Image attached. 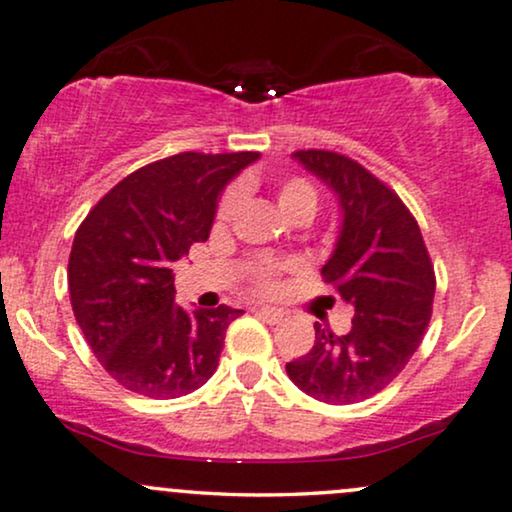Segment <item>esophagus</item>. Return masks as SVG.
Masks as SVG:
<instances>
[{
	"label": "esophagus",
	"mask_w": 512,
	"mask_h": 512,
	"mask_svg": "<svg viewBox=\"0 0 512 512\" xmlns=\"http://www.w3.org/2000/svg\"><path fill=\"white\" fill-rule=\"evenodd\" d=\"M255 314L267 323H281L283 316H286V312H283V309H278V307H257Z\"/></svg>",
	"instance_id": "34e87169"
}]
</instances>
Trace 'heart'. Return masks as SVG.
Segmentation results:
<instances>
[{
    "label": "heart",
    "mask_w": 512,
    "mask_h": 512,
    "mask_svg": "<svg viewBox=\"0 0 512 512\" xmlns=\"http://www.w3.org/2000/svg\"><path fill=\"white\" fill-rule=\"evenodd\" d=\"M241 198H243V191L238 189V186L236 189L226 191V196L222 198V203H219L217 208V224H226L236 215L238 205H241ZM316 203H319V196H316L314 184H309L307 179H288L283 181L276 191V205L286 217H293L295 212H312L314 215ZM290 267H295V264L260 260L255 262V267H252V274H255L262 290H274L278 271L290 269Z\"/></svg>",
    "instance_id": "b5f03b06"
}]
</instances>
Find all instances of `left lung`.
<instances>
[{
  "mask_svg": "<svg viewBox=\"0 0 512 512\" xmlns=\"http://www.w3.org/2000/svg\"><path fill=\"white\" fill-rule=\"evenodd\" d=\"M293 160L338 200V238L321 274L352 304L354 319L345 335L314 323V347L286 371L309 397L354 404L409 364L430 323L435 269L416 219L383 181L340 153L297 151Z\"/></svg>",
  "mask_w": 512,
  "mask_h": 512,
  "instance_id": "1",
  "label": "left lung"
}]
</instances>
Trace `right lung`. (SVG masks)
Here are the masks:
<instances>
[{
    "label": "right lung",
    "instance_id": "1",
    "mask_svg": "<svg viewBox=\"0 0 512 512\" xmlns=\"http://www.w3.org/2000/svg\"><path fill=\"white\" fill-rule=\"evenodd\" d=\"M260 153H179L113 186L77 229L68 288L84 338L129 392L174 399L205 385L243 314L174 302L172 264L208 241L219 198Z\"/></svg>",
    "mask_w": 512,
    "mask_h": 512
}]
</instances>
